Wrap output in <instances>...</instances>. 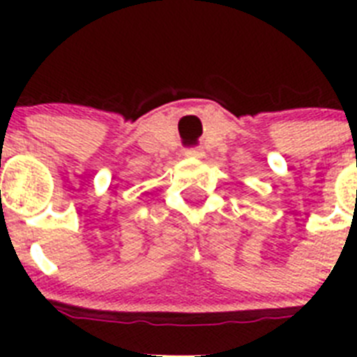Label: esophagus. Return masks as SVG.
<instances>
[{
    "label": "esophagus",
    "instance_id": "34e87169",
    "mask_svg": "<svg viewBox=\"0 0 357 357\" xmlns=\"http://www.w3.org/2000/svg\"><path fill=\"white\" fill-rule=\"evenodd\" d=\"M185 155H188V157H202V155H204V150H202V148H191V150L185 151Z\"/></svg>",
    "mask_w": 357,
    "mask_h": 357
}]
</instances>
